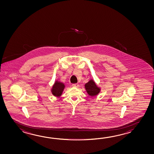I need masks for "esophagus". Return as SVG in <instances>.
Segmentation results:
<instances>
[{
    "mask_svg": "<svg viewBox=\"0 0 154 154\" xmlns=\"http://www.w3.org/2000/svg\"><path fill=\"white\" fill-rule=\"evenodd\" d=\"M72 86L74 88H78L79 84H72Z\"/></svg>",
    "mask_w": 154,
    "mask_h": 154,
    "instance_id": "obj_1",
    "label": "esophagus"
}]
</instances>
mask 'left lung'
<instances>
[{
	"label": "left lung",
	"instance_id": "1",
	"mask_svg": "<svg viewBox=\"0 0 154 154\" xmlns=\"http://www.w3.org/2000/svg\"><path fill=\"white\" fill-rule=\"evenodd\" d=\"M85 88L88 96L91 97L98 95L101 91V88L97 86L93 79H90L85 84Z\"/></svg>",
	"mask_w": 154,
	"mask_h": 154
}]
</instances>
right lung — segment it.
<instances>
[{
	"label": "right lung",
	"mask_w": 154,
	"mask_h": 154,
	"mask_svg": "<svg viewBox=\"0 0 154 154\" xmlns=\"http://www.w3.org/2000/svg\"><path fill=\"white\" fill-rule=\"evenodd\" d=\"M65 85L62 82L56 80L51 89V92L54 96L59 97L62 95L63 92L65 88Z\"/></svg>",
	"instance_id": "right-lung-1"
}]
</instances>
